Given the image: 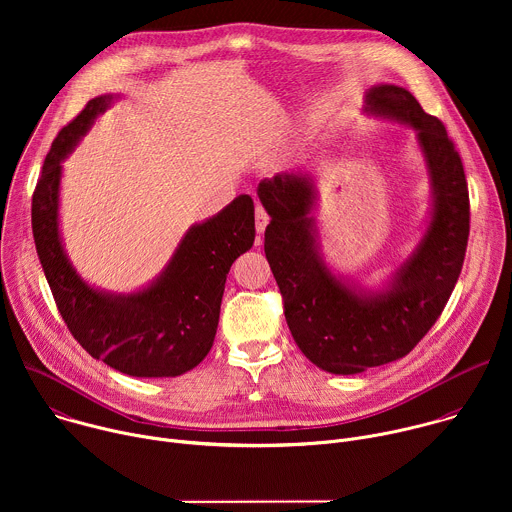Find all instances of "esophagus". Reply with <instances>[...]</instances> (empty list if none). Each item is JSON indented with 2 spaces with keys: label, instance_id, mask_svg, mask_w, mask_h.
I'll return each mask as SVG.
<instances>
[{
  "label": "esophagus",
  "instance_id": "esophagus-1",
  "mask_svg": "<svg viewBox=\"0 0 512 512\" xmlns=\"http://www.w3.org/2000/svg\"><path fill=\"white\" fill-rule=\"evenodd\" d=\"M267 223H269V214H267L265 206L257 202V204H255V229H257V233H263L265 227H267Z\"/></svg>",
  "mask_w": 512,
  "mask_h": 512
}]
</instances>
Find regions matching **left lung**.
<instances>
[{"label": "left lung", "instance_id": "1", "mask_svg": "<svg viewBox=\"0 0 512 512\" xmlns=\"http://www.w3.org/2000/svg\"><path fill=\"white\" fill-rule=\"evenodd\" d=\"M373 111L417 131L435 206L429 229L401 267L391 291L362 300L340 283L314 251L306 176L279 174L259 182L269 212L265 255L283 300V314L300 350L334 375H354L409 354L442 316L460 277L470 235V196L462 158L444 123L395 85L369 91Z\"/></svg>", "mask_w": 512, "mask_h": 512}]
</instances>
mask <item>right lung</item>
<instances>
[{
  "mask_svg": "<svg viewBox=\"0 0 512 512\" xmlns=\"http://www.w3.org/2000/svg\"><path fill=\"white\" fill-rule=\"evenodd\" d=\"M109 101H89L52 141L32 194L34 243L66 328L93 358L129 377H178L212 348L227 273L255 241L253 200L243 194L190 229L164 275L139 294L113 298L89 287L58 237L60 162Z\"/></svg>",
  "mask_w": 512,
  "mask_h": 512,
  "instance_id": "right-lung-1",
  "label": "right lung"
}]
</instances>
